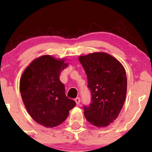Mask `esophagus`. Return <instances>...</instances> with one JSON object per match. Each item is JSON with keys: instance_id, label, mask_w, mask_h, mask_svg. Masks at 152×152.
I'll return each instance as SVG.
<instances>
[{"instance_id": "1", "label": "esophagus", "mask_w": 152, "mask_h": 152, "mask_svg": "<svg viewBox=\"0 0 152 152\" xmlns=\"http://www.w3.org/2000/svg\"><path fill=\"white\" fill-rule=\"evenodd\" d=\"M80 98L79 97H76L75 99V102H76V104H79L80 103Z\"/></svg>"}]
</instances>
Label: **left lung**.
Returning a JSON list of instances; mask_svg holds the SVG:
<instances>
[{
	"label": "left lung",
	"instance_id": "left-lung-1",
	"mask_svg": "<svg viewBox=\"0 0 152 152\" xmlns=\"http://www.w3.org/2000/svg\"><path fill=\"white\" fill-rule=\"evenodd\" d=\"M86 72L91 103L84 106L86 120L97 127H104L119 115L126 94V72L115 58L105 53L79 57Z\"/></svg>",
	"mask_w": 152,
	"mask_h": 152
}]
</instances>
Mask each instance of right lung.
<instances>
[{
	"label": "right lung",
	"mask_w": 152,
	"mask_h": 152,
	"mask_svg": "<svg viewBox=\"0 0 152 152\" xmlns=\"http://www.w3.org/2000/svg\"><path fill=\"white\" fill-rule=\"evenodd\" d=\"M68 64L43 55L32 61L20 80V92L27 111L33 120L45 127L61 124L76 105L66 95L60 72Z\"/></svg>",
	"instance_id": "1"
}]
</instances>
